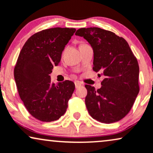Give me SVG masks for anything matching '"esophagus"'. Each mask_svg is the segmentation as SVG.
<instances>
[{"instance_id": "esophagus-1", "label": "esophagus", "mask_w": 153, "mask_h": 153, "mask_svg": "<svg viewBox=\"0 0 153 153\" xmlns=\"http://www.w3.org/2000/svg\"><path fill=\"white\" fill-rule=\"evenodd\" d=\"M74 84H75V87H76V88H78L79 86H81V85H82V83L79 81H76L74 82Z\"/></svg>"}]
</instances>
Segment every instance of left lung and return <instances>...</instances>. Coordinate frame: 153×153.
<instances>
[{
  "label": "left lung",
  "mask_w": 153,
  "mask_h": 153,
  "mask_svg": "<svg viewBox=\"0 0 153 153\" xmlns=\"http://www.w3.org/2000/svg\"><path fill=\"white\" fill-rule=\"evenodd\" d=\"M75 35L84 37L91 45L93 69L105 76L98 90L85 86L88 112L100 122H118L129 112L139 92L137 59L126 41L112 31L89 27L78 29Z\"/></svg>",
  "instance_id": "1"
}]
</instances>
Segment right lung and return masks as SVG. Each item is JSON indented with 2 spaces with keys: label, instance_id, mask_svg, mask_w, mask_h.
<instances>
[{
  "label": "right lung",
  "instance_id": "right-lung-1",
  "mask_svg": "<svg viewBox=\"0 0 153 153\" xmlns=\"http://www.w3.org/2000/svg\"><path fill=\"white\" fill-rule=\"evenodd\" d=\"M76 29L55 27L31 36L19 53L14 77L28 112L41 122H53L66 112L75 85L66 80L55 84L50 74L60 62L65 45Z\"/></svg>",
  "mask_w": 153,
  "mask_h": 153
}]
</instances>
